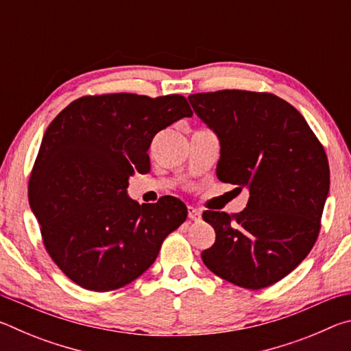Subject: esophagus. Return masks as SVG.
<instances>
[{
  "mask_svg": "<svg viewBox=\"0 0 351 351\" xmlns=\"http://www.w3.org/2000/svg\"><path fill=\"white\" fill-rule=\"evenodd\" d=\"M187 212H189V218L193 219V221H199V219H201V212L198 209H195V207L189 206Z\"/></svg>",
  "mask_w": 351,
  "mask_h": 351,
  "instance_id": "1",
  "label": "esophagus"
}]
</instances>
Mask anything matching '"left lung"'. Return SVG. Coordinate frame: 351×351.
Wrapping results in <instances>:
<instances>
[{
  "instance_id": "8db88e82",
  "label": "left lung",
  "mask_w": 351,
  "mask_h": 351,
  "mask_svg": "<svg viewBox=\"0 0 351 351\" xmlns=\"http://www.w3.org/2000/svg\"><path fill=\"white\" fill-rule=\"evenodd\" d=\"M189 102L219 141L218 180L249 192L237 215L203 213L215 243L201 258L241 288L269 287L316 243L330 192L324 147L305 117L274 94L224 90L190 94Z\"/></svg>"
}]
</instances>
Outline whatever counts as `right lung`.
Returning a JSON list of instances; mask_svg holds the SVG:
<instances>
[{
  "label": "right lung",
  "instance_id": "add662e5",
  "mask_svg": "<svg viewBox=\"0 0 351 351\" xmlns=\"http://www.w3.org/2000/svg\"><path fill=\"white\" fill-rule=\"evenodd\" d=\"M192 114L178 94H104L74 100L46 128L29 204L46 251L79 287L105 293L132 283L186 221L181 199L139 206L127 187L136 171H150L154 134Z\"/></svg>",
  "mask_w": 351,
  "mask_h": 351
}]
</instances>
